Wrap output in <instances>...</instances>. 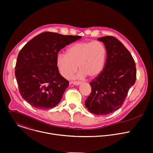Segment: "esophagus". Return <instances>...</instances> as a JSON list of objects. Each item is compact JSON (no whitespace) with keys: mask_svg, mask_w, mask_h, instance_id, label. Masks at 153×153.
Returning a JSON list of instances; mask_svg holds the SVG:
<instances>
[{"mask_svg":"<svg viewBox=\"0 0 153 153\" xmlns=\"http://www.w3.org/2000/svg\"><path fill=\"white\" fill-rule=\"evenodd\" d=\"M81 83H82L81 82H71L70 83V84H73L74 85H79L81 84Z\"/></svg>","mask_w":153,"mask_h":153,"instance_id":"1","label":"esophagus"}]
</instances>
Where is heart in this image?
<instances>
[{"instance_id":"1","label":"heart","mask_w":153,"mask_h":153,"mask_svg":"<svg viewBox=\"0 0 153 153\" xmlns=\"http://www.w3.org/2000/svg\"><path fill=\"white\" fill-rule=\"evenodd\" d=\"M106 57L104 44L98 41L78 42L70 46L66 54H59L56 62L61 74L70 77L77 70L76 77H93L102 70Z\"/></svg>"}]
</instances>
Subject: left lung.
Segmentation results:
<instances>
[{
	"label": "left lung",
	"mask_w": 153,
	"mask_h": 153,
	"mask_svg": "<svg viewBox=\"0 0 153 153\" xmlns=\"http://www.w3.org/2000/svg\"><path fill=\"white\" fill-rule=\"evenodd\" d=\"M98 40L105 44L106 62L103 70L89 83L92 91L85 105L92 114L105 115L122 106L136 82V68L129 51L117 38L106 36Z\"/></svg>",
	"instance_id": "obj_1"
}]
</instances>
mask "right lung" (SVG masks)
Wrapping results in <instances>:
<instances>
[{
  "instance_id": "add662e5",
  "label": "right lung",
  "mask_w": 153,
  "mask_h": 153,
  "mask_svg": "<svg viewBox=\"0 0 153 153\" xmlns=\"http://www.w3.org/2000/svg\"><path fill=\"white\" fill-rule=\"evenodd\" d=\"M81 36L45 32L30 39L20 51L15 76L22 98L33 108L49 109L58 105L69 85L59 73V51Z\"/></svg>"
}]
</instances>
